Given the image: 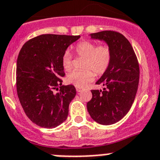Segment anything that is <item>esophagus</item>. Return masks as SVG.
Returning <instances> with one entry per match:
<instances>
[{"label":"esophagus","instance_id":"obj_1","mask_svg":"<svg viewBox=\"0 0 160 160\" xmlns=\"http://www.w3.org/2000/svg\"><path fill=\"white\" fill-rule=\"evenodd\" d=\"M77 92H80L82 91V88H77Z\"/></svg>","mask_w":160,"mask_h":160}]
</instances>
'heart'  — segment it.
Returning <instances> with one entry per match:
<instances>
[{
  "label": "heart",
  "instance_id": "b5f03b06",
  "mask_svg": "<svg viewBox=\"0 0 160 160\" xmlns=\"http://www.w3.org/2000/svg\"><path fill=\"white\" fill-rule=\"evenodd\" d=\"M76 53L84 57L83 70H76L70 72L66 77L68 83L77 88L85 87L92 81L97 75H102L108 70L112 61V50L107 44L98 45L89 40H82L74 47ZM62 65L65 71L72 68V55L68 50L64 52L62 57Z\"/></svg>",
  "mask_w": 160,
  "mask_h": 160
}]
</instances>
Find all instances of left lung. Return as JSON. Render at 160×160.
<instances>
[{"instance_id":"left-lung-1","label":"left lung","mask_w":160,"mask_h":160,"mask_svg":"<svg viewBox=\"0 0 160 160\" xmlns=\"http://www.w3.org/2000/svg\"><path fill=\"white\" fill-rule=\"evenodd\" d=\"M91 36L108 44L112 61L108 70L96 82L103 85V90H92L88 111L98 124L112 125L126 115L135 99L140 77L138 60L129 40L118 31H103Z\"/></svg>"}]
</instances>
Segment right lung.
I'll return each mask as SVG.
<instances>
[{
    "mask_svg": "<svg viewBox=\"0 0 160 160\" xmlns=\"http://www.w3.org/2000/svg\"><path fill=\"white\" fill-rule=\"evenodd\" d=\"M80 37L41 35L26 42L19 51L16 63L18 98L28 118L40 127L53 129L67 119L68 106L77 91L72 84L62 85L65 76L62 57ZM58 86L59 92L54 93Z\"/></svg>",
    "mask_w": 160,
    "mask_h": 160,
    "instance_id": "add662e5",
    "label": "right lung"
}]
</instances>
